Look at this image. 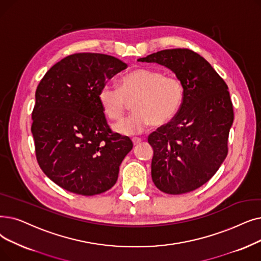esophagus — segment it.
Listing matches in <instances>:
<instances>
[{
	"label": "esophagus",
	"instance_id": "esophagus-1",
	"mask_svg": "<svg viewBox=\"0 0 261 261\" xmlns=\"http://www.w3.org/2000/svg\"><path fill=\"white\" fill-rule=\"evenodd\" d=\"M132 142H133L134 145H138V144H140V143L142 142V140H141L140 138H133V139H132Z\"/></svg>",
	"mask_w": 261,
	"mask_h": 261
}]
</instances>
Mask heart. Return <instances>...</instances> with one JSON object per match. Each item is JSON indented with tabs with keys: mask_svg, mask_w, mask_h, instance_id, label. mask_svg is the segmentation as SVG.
Wrapping results in <instances>:
<instances>
[{
	"mask_svg": "<svg viewBox=\"0 0 261 261\" xmlns=\"http://www.w3.org/2000/svg\"><path fill=\"white\" fill-rule=\"evenodd\" d=\"M185 98L182 82L175 75H164L160 70L138 68L124 74L118 89L109 83L98 92V101L105 115L117 121L122 118L128 102L133 100L134 113L114 126L120 134H138L151 123L163 126L179 112Z\"/></svg>",
	"mask_w": 261,
	"mask_h": 261,
	"instance_id": "1",
	"label": "heart"
}]
</instances>
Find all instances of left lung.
I'll return each mask as SVG.
<instances>
[{"label":"left lung","instance_id":"8db88e82","mask_svg":"<svg viewBox=\"0 0 261 261\" xmlns=\"http://www.w3.org/2000/svg\"><path fill=\"white\" fill-rule=\"evenodd\" d=\"M138 61L167 67L185 88L177 115L148 137L153 184L173 195L194 191L218 172L228 152L233 121L228 86L202 56L189 49L162 50Z\"/></svg>","mask_w":261,"mask_h":261}]
</instances>
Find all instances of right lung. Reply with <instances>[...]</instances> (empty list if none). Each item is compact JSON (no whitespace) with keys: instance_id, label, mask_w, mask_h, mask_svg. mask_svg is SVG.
I'll return each instance as SVG.
<instances>
[{"instance_id":"obj_1","label":"right lung","mask_w":261,"mask_h":261,"mask_svg":"<svg viewBox=\"0 0 261 261\" xmlns=\"http://www.w3.org/2000/svg\"><path fill=\"white\" fill-rule=\"evenodd\" d=\"M126 68L114 56L75 53L52 66L38 84L31 128L36 158L61 188L92 196L116 184L133 144L111 130L98 92Z\"/></svg>"}]
</instances>
